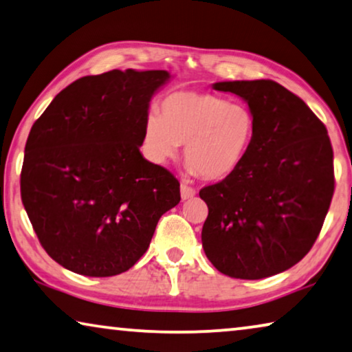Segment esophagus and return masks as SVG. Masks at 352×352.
Returning <instances> with one entry per match:
<instances>
[{
  "label": "esophagus",
  "mask_w": 352,
  "mask_h": 352,
  "mask_svg": "<svg viewBox=\"0 0 352 352\" xmlns=\"http://www.w3.org/2000/svg\"><path fill=\"white\" fill-rule=\"evenodd\" d=\"M180 194H182V199L183 200H188V199H191V197L196 196V189L185 185V183H182V185H180Z\"/></svg>",
  "instance_id": "obj_1"
}]
</instances>
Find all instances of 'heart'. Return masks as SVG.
<instances>
[{
	"instance_id": "heart-1",
	"label": "heart",
	"mask_w": 352,
	"mask_h": 352,
	"mask_svg": "<svg viewBox=\"0 0 352 352\" xmlns=\"http://www.w3.org/2000/svg\"><path fill=\"white\" fill-rule=\"evenodd\" d=\"M256 131L252 109L244 103L202 92H174L161 113L144 124V150L155 163L166 164L185 144L191 172L219 180L235 172L246 158Z\"/></svg>"
}]
</instances>
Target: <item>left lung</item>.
<instances>
[{
  "label": "left lung",
  "mask_w": 352,
  "mask_h": 352,
  "mask_svg": "<svg viewBox=\"0 0 352 352\" xmlns=\"http://www.w3.org/2000/svg\"><path fill=\"white\" fill-rule=\"evenodd\" d=\"M241 97L256 131L241 166L200 189L208 205L205 255L222 274L256 280L289 270L320 235L333 196V152L322 122L271 80L222 81Z\"/></svg>",
  "instance_id": "left-lung-1"
}]
</instances>
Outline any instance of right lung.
<instances>
[{
  "label": "right lung",
  "mask_w": 352,
  "mask_h": 352,
  "mask_svg": "<svg viewBox=\"0 0 352 352\" xmlns=\"http://www.w3.org/2000/svg\"><path fill=\"white\" fill-rule=\"evenodd\" d=\"M169 72L82 76L50 103L25 147L21 202L42 248L89 277L125 272L146 254L180 183L144 158L150 100Z\"/></svg>",
  "instance_id": "obj_1"
}]
</instances>
